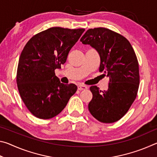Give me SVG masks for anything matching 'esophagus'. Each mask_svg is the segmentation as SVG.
<instances>
[{
    "mask_svg": "<svg viewBox=\"0 0 157 157\" xmlns=\"http://www.w3.org/2000/svg\"><path fill=\"white\" fill-rule=\"evenodd\" d=\"M87 89H88V87H87L86 86H85V85H83V84H78V89L79 90V91H82V90H85Z\"/></svg>",
    "mask_w": 157,
    "mask_h": 157,
    "instance_id": "esophagus-1",
    "label": "esophagus"
}]
</instances>
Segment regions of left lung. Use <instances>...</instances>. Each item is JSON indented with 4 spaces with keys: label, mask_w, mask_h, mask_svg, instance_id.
I'll list each match as a JSON object with an SVG mask.
<instances>
[{
    "label": "left lung",
    "mask_w": 157,
    "mask_h": 157,
    "mask_svg": "<svg viewBox=\"0 0 157 157\" xmlns=\"http://www.w3.org/2000/svg\"><path fill=\"white\" fill-rule=\"evenodd\" d=\"M97 50L100 72L109 78L107 91L90 87L89 110L98 121L112 123L125 115L137 96L140 76L136 53L125 37L105 28L89 29L80 39Z\"/></svg>",
    "instance_id": "obj_1"
}]
</instances>
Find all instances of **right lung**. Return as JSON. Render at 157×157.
I'll list each match as a JSON object with an SVG mask.
<instances>
[{
    "mask_svg": "<svg viewBox=\"0 0 157 157\" xmlns=\"http://www.w3.org/2000/svg\"><path fill=\"white\" fill-rule=\"evenodd\" d=\"M84 30L50 28L34 35L23 48L17 68V87L26 107L36 118L56 116L76 92V85L61 83L55 71L66 62Z\"/></svg>",
    "mask_w": 157,
    "mask_h": 157,
    "instance_id": "right-lung-1",
    "label": "right lung"
}]
</instances>
